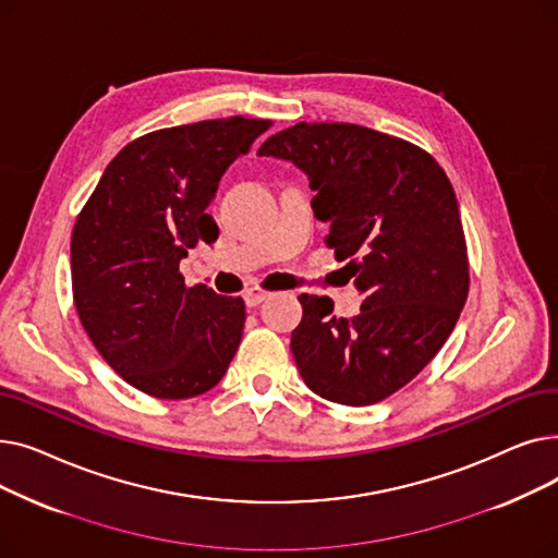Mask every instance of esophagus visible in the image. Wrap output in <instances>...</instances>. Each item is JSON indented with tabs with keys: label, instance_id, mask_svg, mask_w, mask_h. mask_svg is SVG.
<instances>
[{
	"label": "esophagus",
	"instance_id": "obj_1",
	"mask_svg": "<svg viewBox=\"0 0 558 558\" xmlns=\"http://www.w3.org/2000/svg\"><path fill=\"white\" fill-rule=\"evenodd\" d=\"M267 296H269V291H264V289H259V287H251V289L244 291V301H246L248 307H255V305H259L262 301H267Z\"/></svg>",
	"mask_w": 558,
	"mask_h": 558
}]
</instances>
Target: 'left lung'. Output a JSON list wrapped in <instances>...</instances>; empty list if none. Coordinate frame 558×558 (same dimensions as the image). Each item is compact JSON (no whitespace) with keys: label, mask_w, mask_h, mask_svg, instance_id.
I'll return each instance as SVG.
<instances>
[{"label":"left lung","mask_w":558,"mask_h":558,"mask_svg":"<svg viewBox=\"0 0 558 558\" xmlns=\"http://www.w3.org/2000/svg\"><path fill=\"white\" fill-rule=\"evenodd\" d=\"M257 156L307 173L326 246L364 294L353 318L328 296H299L291 353L320 398L366 407L389 398L434 360L468 296V248L454 190L425 149L360 124L299 122Z\"/></svg>","instance_id":"left-lung-1"}]
</instances>
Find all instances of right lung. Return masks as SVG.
Instances as JSON below:
<instances>
[{
	"instance_id": "add662e5",
	"label": "right lung",
	"mask_w": 558,
	"mask_h": 558,
	"mask_svg": "<svg viewBox=\"0 0 558 558\" xmlns=\"http://www.w3.org/2000/svg\"><path fill=\"white\" fill-rule=\"evenodd\" d=\"M271 120H205L146 133L117 154L72 230V294L108 366L162 400L210 391L246 320L240 296L187 287L181 259L219 226L205 213L232 160Z\"/></svg>"
}]
</instances>
